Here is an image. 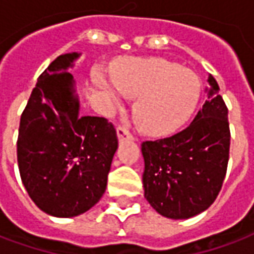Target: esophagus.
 <instances>
[{"mask_svg": "<svg viewBox=\"0 0 254 254\" xmlns=\"http://www.w3.org/2000/svg\"><path fill=\"white\" fill-rule=\"evenodd\" d=\"M117 137L118 140H130L132 134L127 132L125 127H117Z\"/></svg>", "mask_w": 254, "mask_h": 254, "instance_id": "esophagus-1", "label": "esophagus"}]
</instances>
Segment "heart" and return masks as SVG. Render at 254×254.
<instances>
[{
	"label": "heart",
	"mask_w": 254,
	"mask_h": 254,
	"mask_svg": "<svg viewBox=\"0 0 254 254\" xmlns=\"http://www.w3.org/2000/svg\"><path fill=\"white\" fill-rule=\"evenodd\" d=\"M114 86L100 72L94 73L96 88L110 106H120L121 93L134 98L132 114L138 129L148 134H167L190 116L201 95L196 73L165 58H132L111 70Z\"/></svg>",
	"instance_id": "obj_1"
}]
</instances>
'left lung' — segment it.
Masks as SVG:
<instances>
[{"label": "left lung", "mask_w": 254, "mask_h": 254, "mask_svg": "<svg viewBox=\"0 0 254 254\" xmlns=\"http://www.w3.org/2000/svg\"><path fill=\"white\" fill-rule=\"evenodd\" d=\"M207 100L190 125L171 137L141 144L144 197L169 219L204 212L218 196L229 163L227 107L208 74Z\"/></svg>", "instance_id": "obj_1"}]
</instances>
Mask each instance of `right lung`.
<instances>
[{"mask_svg": "<svg viewBox=\"0 0 254 254\" xmlns=\"http://www.w3.org/2000/svg\"><path fill=\"white\" fill-rule=\"evenodd\" d=\"M81 53L57 57L42 73L21 114L17 163L21 181L41 211L73 218L99 201L118 148L114 127L102 117L80 116L69 72Z\"/></svg>", "mask_w": 254, "mask_h": 254, "instance_id": "1", "label": "right lung"}]
</instances>
